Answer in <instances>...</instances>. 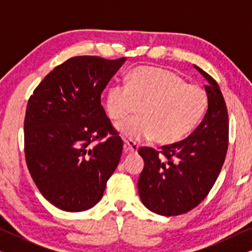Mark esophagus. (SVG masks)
I'll return each instance as SVG.
<instances>
[{
    "mask_svg": "<svg viewBox=\"0 0 252 252\" xmlns=\"http://www.w3.org/2000/svg\"><path fill=\"white\" fill-rule=\"evenodd\" d=\"M125 150L128 151V153L136 154L137 150H139V146L132 140H125Z\"/></svg>",
    "mask_w": 252,
    "mask_h": 252,
    "instance_id": "34e87169",
    "label": "esophagus"
}]
</instances>
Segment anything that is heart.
Returning <instances> with one entry per match:
<instances>
[{
	"label": "heart",
	"instance_id": "heart-1",
	"mask_svg": "<svg viewBox=\"0 0 252 252\" xmlns=\"http://www.w3.org/2000/svg\"><path fill=\"white\" fill-rule=\"evenodd\" d=\"M139 108L140 116L117 125L124 139H153L173 144L197 126L208 108V94L198 85L164 68L140 66L129 74L126 85L108 89L105 109L109 118L119 122Z\"/></svg>",
	"mask_w": 252,
	"mask_h": 252
}]
</instances>
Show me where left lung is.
Instances as JSON below:
<instances>
[{
  "instance_id": "obj_1",
  "label": "left lung",
  "mask_w": 252,
  "mask_h": 252,
  "mask_svg": "<svg viewBox=\"0 0 252 252\" xmlns=\"http://www.w3.org/2000/svg\"><path fill=\"white\" fill-rule=\"evenodd\" d=\"M206 79L208 111L187 139L160 147H142L144 160L137 188L146 208L160 216L190 211L211 190L225 161L229 122L225 99L217 81L196 66Z\"/></svg>"
}]
</instances>
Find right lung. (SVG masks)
Instances as JSON below:
<instances>
[{
    "label": "right lung",
    "instance_id": "add662e5",
    "mask_svg": "<svg viewBox=\"0 0 252 252\" xmlns=\"http://www.w3.org/2000/svg\"><path fill=\"white\" fill-rule=\"evenodd\" d=\"M125 61L72 57L46 75L27 102V167L43 197L63 211L97 204L118 166L124 142L101 94Z\"/></svg>",
    "mask_w": 252,
    "mask_h": 252
}]
</instances>
